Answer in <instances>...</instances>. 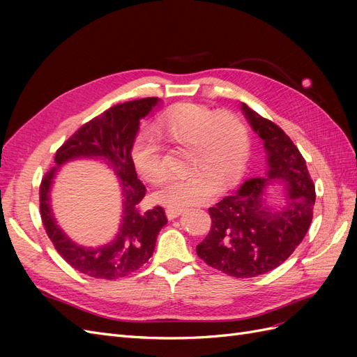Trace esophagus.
I'll use <instances>...</instances> for the list:
<instances>
[{
  "mask_svg": "<svg viewBox=\"0 0 357 357\" xmlns=\"http://www.w3.org/2000/svg\"><path fill=\"white\" fill-rule=\"evenodd\" d=\"M183 211V208H174V207H167L165 213H167V218L171 220V219H176L177 215Z\"/></svg>",
  "mask_w": 357,
  "mask_h": 357,
  "instance_id": "34e87169",
  "label": "esophagus"
}]
</instances>
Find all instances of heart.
Listing matches in <instances>:
<instances>
[{"label": "heart", "instance_id": "1", "mask_svg": "<svg viewBox=\"0 0 357 357\" xmlns=\"http://www.w3.org/2000/svg\"><path fill=\"white\" fill-rule=\"evenodd\" d=\"M156 131L169 143L188 146V174L168 177L155 192V199L167 207L185 208L213 197L219 186L238 177L248 158L250 137L238 116L215 113L202 104H177L162 113ZM131 160L144 181L165 177L164 153L156 134L142 129L131 146Z\"/></svg>", "mask_w": 357, "mask_h": 357}]
</instances>
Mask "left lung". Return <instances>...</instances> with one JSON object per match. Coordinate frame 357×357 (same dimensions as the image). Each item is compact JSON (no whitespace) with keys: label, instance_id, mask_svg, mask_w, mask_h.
Returning a JSON list of instances; mask_svg holds the SVG:
<instances>
[{"label":"left lung","instance_id":"left-lung-1","mask_svg":"<svg viewBox=\"0 0 357 357\" xmlns=\"http://www.w3.org/2000/svg\"><path fill=\"white\" fill-rule=\"evenodd\" d=\"M243 112L268 153V178L289 189L287 207L264 205L265 177L245 180L231 197L208 208L211 228L197 245L202 261L223 274L250 278L273 271L295 252L312 220L316 189L304 156L282 128L243 102Z\"/></svg>","mask_w":357,"mask_h":357}]
</instances>
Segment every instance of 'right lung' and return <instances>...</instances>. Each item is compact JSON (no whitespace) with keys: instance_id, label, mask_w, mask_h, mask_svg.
<instances>
[{"instance_id":"add662e5","label":"right lung","mask_w":357,"mask_h":357,"mask_svg":"<svg viewBox=\"0 0 357 357\" xmlns=\"http://www.w3.org/2000/svg\"><path fill=\"white\" fill-rule=\"evenodd\" d=\"M159 98H143L116 104L80 126L55 155L58 165L52 167L40 183V214L46 234L58 253L79 273L92 278L117 280L142 268L153 255L156 236L167 223L165 210L155 207L143 211L139 202L146 186L131 160V146L139 119L149 114ZM79 155H98L115 168L124 188L123 226L113 243L100 249H84L71 243L56 226L50 214L48 189L61 163Z\"/></svg>"}]
</instances>
